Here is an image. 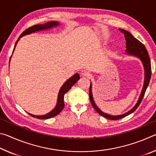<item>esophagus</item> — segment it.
Segmentation results:
<instances>
[{"instance_id": "esophagus-1", "label": "esophagus", "mask_w": 156, "mask_h": 156, "mask_svg": "<svg viewBox=\"0 0 156 156\" xmlns=\"http://www.w3.org/2000/svg\"><path fill=\"white\" fill-rule=\"evenodd\" d=\"M81 74H82V76H85V77H89V76H90V75H91V73L88 70L84 69L81 72Z\"/></svg>"}]
</instances>
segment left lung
<instances>
[{
	"instance_id": "obj_1",
	"label": "left lung",
	"mask_w": 156,
	"mask_h": 156,
	"mask_svg": "<svg viewBox=\"0 0 156 156\" xmlns=\"http://www.w3.org/2000/svg\"><path fill=\"white\" fill-rule=\"evenodd\" d=\"M119 30L121 32L124 34L125 35V38L126 40V54L129 55H131V56H135L136 57L139 58L142 62L144 69V85L142 90L141 91L140 96L139 97V99L137 102L136 105L133 107V109H131L130 111H129L128 112H126L124 114L119 115H111L107 113H105L102 112L98 107H97V105L95 103L93 96H92V92H91V84H90V89H89V98H90L91 103L92 106L94 108V109L99 113L100 115L103 116V117L107 118V119L112 120H119L121 118L126 117V115L131 114V113L135 112L137 108L140 105L142 100L144 96L145 91L147 90V88L148 85H149L150 79H151V61H150V58L148 54L147 50L146 47L142 44L141 42H140L138 40L132 36L131 33H129V31H126L122 29H119Z\"/></svg>"
}]
</instances>
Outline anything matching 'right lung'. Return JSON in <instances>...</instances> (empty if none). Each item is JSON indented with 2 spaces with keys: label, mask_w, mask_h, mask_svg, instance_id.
<instances>
[{
  "label": "right lung",
  "mask_w": 156,
  "mask_h": 156,
  "mask_svg": "<svg viewBox=\"0 0 156 156\" xmlns=\"http://www.w3.org/2000/svg\"><path fill=\"white\" fill-rule=\"evenodd\" d=\"M59 23L56 22V21H50V22H47L44 24H41V25H34L32 27H30V28H27L25 31H23V32L21 34V35L20 36L19 38H18V41H16V43L15 44L14 48L13 51H14L15 47L16 45V44L18 43V41L20 40V38L21 37L24 36L25 35H27V34H30L31 33L36 32V31H42V30H49L50 28L56 27V26L59 25ZM79 79H80V76H79L78 73H76V74L73 75L72 77H71L70 78H69L68 80L65 82L64 84L62 86V87L60 88L59 93H58V101H57V104L56 106L55 107V108L53 109L51 112H50L49 113H47L45 115H35L33 114H31V113H28L31 116H32L34 118H38V119H41V120H44V119H49V118H51L52 117H54V116L57 115L58 114H59L60 112L63 109V108L65 107V102H64V96L65 94L67 93V92L69 90V89L72 88V87L76 83Z\"/></svg>",
  "instance_id": "right-lung-1"
}]
</instances>
